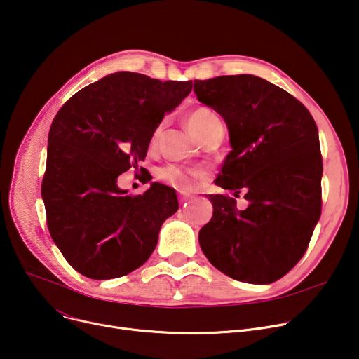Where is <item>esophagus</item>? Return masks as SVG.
I'll use <instances>...</instances> for the list:
<instances>
[{"label":"esophagus","instance_id":"obj_1","mask_svg":"<svg viewBox=\"0 0 359 359\" xmlns=\"http://www.w3.org/2000/svg\"><path fill=\"white\" fill-rule=\"evenodd\" d=\"M189 198H191V195H189V194L179 192V202H180V205H186V202L189 201Z\"/></svg>","mask_w":359,"mask_h":359}]
</instances>
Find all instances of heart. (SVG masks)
I'll use <instances>...</instances> for the list:
<instances>
[{"label":"heart","mask_w":359,"mask_h":359,"mask_svg":"<svg viewBox=\"0 0 359 359\" xmlns=\"http://www.w3.org/2000/svg\"><path fill=\"white\" fill-rule=\"evenodd\" d=\"M187 126H189L192 134L202 140L203 137H206L217 128H221V119L218 118L217 113L214 110H211L210 107H205V106H199L195 107L189 111V115H187ZM163 125H157L153 130V134H151L149 138V147H156L158 135L161 132ZM202 173L198 172V170H189V168H183L179 165H164L161 167L158 172H157V177L164 182L165 184L175 187V189L180 191V192H187L191 191L196 179L201 177Z\"/></svg>","instance_id":"heart-1"}]
</instances>
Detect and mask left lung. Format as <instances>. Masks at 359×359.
Segmentation results:
<instances>
[{
    "label": "left lung",
    "instance_id": "obj_1",
    "mask_svg": "<svg viewBox=\"0 0 359 359\" xmlns=\"http://www.w3.org/2000/svg\"><path fill=\"white\" fill-rule=\"evenodd\" d=\"M194 91L230 132L215 184L249 201L240 211L234 198L208 195L214 215L199 231L201 249L236 280L272 284L304 256L322 214L317 125L303 103L256 75L195 80Z\"/></svg>",
    "mask_w": 359,
    "mask_h": 359
}]
</instances>
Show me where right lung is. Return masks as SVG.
I'll use <instances>...</instances> for the list:
<instances>
[{
  "mask_svg": "<svg viewBox=\"0 0 359 359\" xmlns=\"http://www.w3.org/2000/svg\"><path fill=\"white\" fill-rule=\"evenodd\" d=\"M191 91L192 81L121 71L81 88L56 113L42 198L52 240L81 275L119 278L154 252L161 224L179 210L176 192L153 183L126 195L118 176L144 161L164 113Z\"/></svg>",
  "mask_w": 359,
  "mask_h": 359,
  "instance_id": "right-lung-1",
  "label": "right lung"
}]
</instances>
